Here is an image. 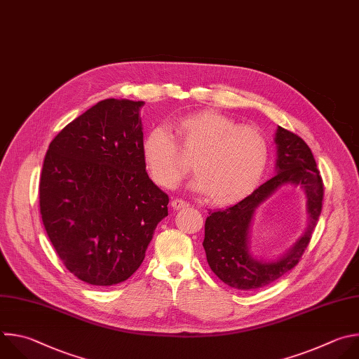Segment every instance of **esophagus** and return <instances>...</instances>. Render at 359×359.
Masks as SVG:
<instances>
[{
  "mask_svg": "<svg viewBox=\"0 0 359 359\" xmlns=\"http://www.w3.org/2000/svg\"><path fill=\"white\" fill-rule=\"evenodd\" d=\"M171 206L174 208V209H182V208H188L189 206V203L188 202H185L184 199H180V198H177V199H172V202H171Z\"/></svg>",
  "mask_w": 359,
  "mask_h": 359,
  "instance_id": "1",
  "label": "esophagus"
}]
</instances>
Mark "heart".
I'll return each mask as SVG.
<instances>
[{"label": "heart", "mask_w": 359, "mask_h": 359, "mask_svg": "<svg viewBox=\"0 0 359 359\" xmlns=\"http://www.w3.org/2000/svg\"><path fill=\"white\" fill-rule=\"evenodd\" d=\"M171 128L175 137L156 127L142 140V160L157 185L175 187L192 161V189L215 205L238 202L256 189L269 161V144L257 128L210 110L182 116Z\"/></svg>", "instance_id": "b5f03b06"}]
</instances>
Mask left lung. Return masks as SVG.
I'll return each instance as SVG.
<instances>
[{
    "label": "left lung",
    "instance_id": "1",
    "mask_svg": "<svg viewBox=\"0 0 359 359\" xmlns=\"http://www.w3.org/2000/svg\"><path fill=\"white\" fill-rule=\"evenodd\" d=\"M274 141L277 144L276 171L271 180L255 189L236 205L209 212L205 221L203 249L210 270L225 284L243 292L262 289L290 271L307 249L323 209V180L314 156L304 140L278 126ZM300 184L308 196L309 222L302 238L276 261L256 259L248 250V232L252 215L260 203L280 186Z\"/></svg>",
    "mask_w": 359,
    "mask_h": 359
}]
</instances>
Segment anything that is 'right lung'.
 <instances>
[{
    "label": "right lung",
    "instance_id": "1",
    "mask_svg": "<svg viewBox=\"0 0 359 359\" xmlns=\"http://www.w3.org/2000/svg\"><path fill=\"white\" fill-rule=\"evenodd\" d=\"M144 102L106 99L49 144L39 180L42 222L66 269L92 285L127 280L168 215L142 160Z\"/></svg>",
    "mask_w": 359,
    "mask_h": 359
}]
</instances>
